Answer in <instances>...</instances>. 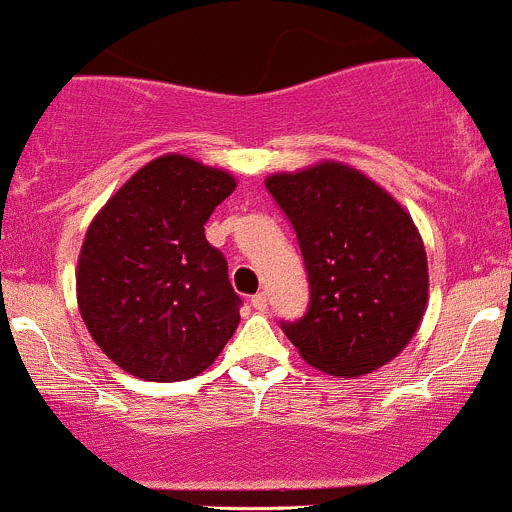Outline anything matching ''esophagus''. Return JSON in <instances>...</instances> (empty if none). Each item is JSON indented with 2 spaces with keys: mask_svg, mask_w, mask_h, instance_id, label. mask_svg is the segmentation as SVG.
Wrapping results in <instances>:
<instances>
[{
  "mask_svg": "<svg viewBox=\"0 0 512 512\" xmlns=\"http://www.w3.org/2000/svg\"><path fill=\"white\" fill-rule=\"evenodd\" d=\"M251 306L256 308V311H268V298H266V293H256L254 298H251Z\"/></svg>",
  "mask_w": 512,
  "mask_h": 512,
  "instance_id": "obj_1",
  "label": "esophagus"
}]
</instances>
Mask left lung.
Segmentation results:
<instances>
[{"instance_id":"8db88e82","label":"left lung","mask_w":512,"mask_h":512,"mask_svg":"<svg viewBox=\"0 0 512 512\" xmlns=\"http://www.w3.org/2000/svg\"><path fill=\"white\" fill-rule=\"evenodd\" d=\"M296 231L311 286L301 321L281 323L301 358L328 376H366L416 336L428 306V258L411 214L341 161L266 179Z\"/></svg>"}]
</instances>
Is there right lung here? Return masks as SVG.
<instances>
[{"instance_id":"obj_1","label":"right lung","mask_w":512,"mask_h":512,"mask_svg":"<svg viewBox=\"0 0 512 512\" xmlns=\"http://www.w3.org/2000/svg\"><path fill=\"white\" fill-rule=\"evenodd\" d=\"M236 189L184 154L141 166L101 206L77 263V303L96 346L141 381H186L239 326L229 266L206 241L211 211Z\"/></svg>"}]
</instances>
